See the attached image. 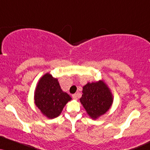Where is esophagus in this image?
Listing matches in <instances>:
<instances>
[{"mask_svg": "<svg viewBox=\"0 0 150 150\" xmlns=\"http://www.w3.org/2000/svg\"><path fill=\"white\" fill-rule=\"evenodd\" d=\"M72 97H73V98L74 99H77V93H74V94L72 96Z\"/></svg>", "mask_w": 150, "mask_h": 150, "instance_id": "34e87169", "label": "esophagus"}]
</instances>
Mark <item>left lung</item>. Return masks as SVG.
<instances>
[{
	"mask_svg": "<svg viewBox=\"0 0 150 150\" xmlns=\"http://www.w3.org/2000/svg\"><path fill=\"white\" fill-rule=\"evenodd\" d=\"M82 93L81 103L93 119L105 114L112 103L110 91L103 81L88 83L83 86Z\"/></svg>",
	"mask_w": 150,
	"mask_h": 150,
	"instance_id": "obj_1",
	"label": "left lung"
}]
</instances>
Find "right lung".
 <instances>
[{"label": "right lung", "instance_id": "obj_1", "mask_svg": "<svg viewBox=\"0 0 150 150\" xmlns=\"http://www.w3.org/2000/svg\"><path fill=\"white\" fill-rule=\"evenodd\" d=\"M70 100V96L61 90L57 79L53 78L51 75L45 74L40 80L35 90V103L48 118L59 116Z\"/></svg>", "mask_w": 150, "mask_h": 150}]
</instances>
